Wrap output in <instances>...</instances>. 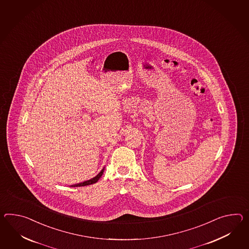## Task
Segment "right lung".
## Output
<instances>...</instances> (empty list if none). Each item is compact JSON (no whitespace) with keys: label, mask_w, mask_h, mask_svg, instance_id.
Here are the masks:
<instances>
[{"label":"right lung","mask_w":249,"mask_h":249,"mask_svg":"<svg viewBox=\"0 0 249 249\" xmlns=\"http://www.w3.org/2000/svg\"><path fill=\"white\" fill-rule=\"evenodd\" d=\"M103 171H104V168H103L99 174H98L97 176H95V177H93V178H91L90 180H88V181H85V182H80V183H77V184H73L72 185L73 187H77V186H85V185H90V184H92V183H95V182H98V180L101 178V176H103Z\"/></svg>","instance_id":"right-lung-1"}]
</instances>
